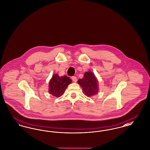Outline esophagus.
Masks as SVG:
<instances>
[{
	"label": "esophagus",
	"mask_w": 150,
	"mask_h": 150,
	"mask_svg": "<svg viewBox=\"0 0 150 150\" xmlns=\"http://www.w3.org/2000/svg\"><path fill=\"white\" fill-rule=\"evenodd\" d=\"M71 79L72 81H74V82H76L77 81V78L76 76H72Z\"/></svg>",
	"instance_id": "1"
}]
</instances>
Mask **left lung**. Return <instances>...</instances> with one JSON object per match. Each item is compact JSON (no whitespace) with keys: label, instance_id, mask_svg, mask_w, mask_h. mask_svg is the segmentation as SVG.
<instances>
[{"label":"left lung","instance_id":"left-lung-1","mask_svg":"<svg viewBox=\"0 0 150 150\" xmlns=\"http://www.w3.org/2000/svg\"><path fill=\"white\" fill-rule=\"evenodd\" d=\"M78 82L86 96L91 97L98 93V81L93 72H86L84 77L79 79Z\"/></svg>","mask_w":150,"mask_h":150}]
</instances>
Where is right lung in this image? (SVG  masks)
Wrapping results in <instances>:
<instances>
[{"label": "right lung", "instance_id": "1", "mask_svg": "<svg viewBox=\"0 0 150 150\" xmlns=\"http://www.w3.org/2000/svg\"><path fill=\"white\" fill-rule=\"evenodd\" d=\"M71 81V80L66 75L59 77L57 74H55L50 81L49 92L53 96L58 97L64 93L66 88Z\"/></svg>", "mask_w": 150, "mask_h": 150}]
</instances>
